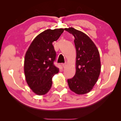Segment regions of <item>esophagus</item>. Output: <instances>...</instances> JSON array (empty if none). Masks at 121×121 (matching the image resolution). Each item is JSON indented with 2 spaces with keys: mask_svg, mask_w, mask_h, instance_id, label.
<instances>
[{
  "mask_svg": "<svg viewBox=\"0 0 121 121\" xmlns=\"http://www.w3.org/2000/svg\"><path fill=\"white\" fill-rule=\"evenodd\" d=\"M62 67H63V68H65V66H66V64H65H65H62Z\"/></svg>",
  "mask_w": 121,
  "mask_h": 121,
  "instance_id": "1",
  "label": "esophagus"
}]
</instances>
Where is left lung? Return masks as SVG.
Here are the masks:
<instances>
[{"label":"left lung","mask_w":121,"mask_h":121,"mask_svg":"<svg viewBox=\"0 0 121 121\" xmlns=\"http://www.w3.org/2000/svg\"><path fill=\"white\" fill-rule=\"evenodd\" d=\"M65 30L74 37L76 49V72L73 78L68 79L70 89L77 94L91 91L97 82L101 72L99 53L97 47L88 36L73 28Z\"/></svg>","instance_id":"1"}]
</instances>
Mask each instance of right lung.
Listing matches in <instances>:
<instances>
[{
    "label": "right lung",
    "mask_w": 121,
    "mask_h": 121,
    "mask_svg": "<svg viewBox=\"0 0 121 121\" xmlns=\"http://www.w3.org/2000/svg\"><path fill=\"white\" fill-rule=\"evenodd\" d=\"M64 29L47 30L33 40L26 53L24 73L30 87L37 95H44L52 87V78L59 73L54 65L56 53L52 43L58 40Z\"/></svg>",
    "instance_id": "1"
}]
</instances>
